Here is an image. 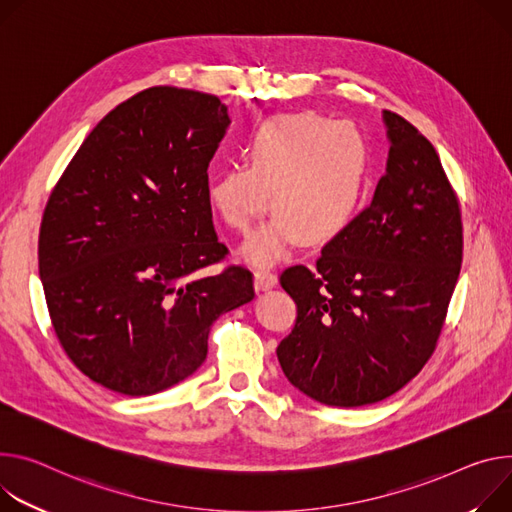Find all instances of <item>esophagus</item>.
I'll list each match as a JSON object with an SVG mask.
<instances>
[{
  "label": "esophagus",
  "instance_id": "obj_1",
  "mask_svg": "<svg viewBox=\"0 0 512 512\" xmlns=\"http://www.w3.org/2000/svg\"><path fill=\"white\" fill-rule=\"evenodd\" d=\"M277 284V277L269 267H257L255 271V288L257 290H269Z\"/></svg>",
  "mask_w": 512,
  "mask_h": 512
}]
</instances>
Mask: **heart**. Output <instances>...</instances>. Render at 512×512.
Here are the masks:
<instances>
[{"label":"heart","instance_id":"heart-1","mask_svg":"<svg viewBox=\"0 0 512 512\" xmlns=\"http://www.w3.org/2000/svg\"><path fill=\"white\" fill-rule=\"evenodd\" d=\"M245 155L247 165L212 173L206 192L235 230H247L271 196L277 214L249 241L253 259H275L294 237L302 245L327 243L355 218L369 165L355 124L314 112L277 116L257 128Z\"/></svg>","mask_w":512,"mask_h":512}]
</instances>
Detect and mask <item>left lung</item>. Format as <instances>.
<instances>
[{
	"label": "left lung",
	"mask_w": 512,
	"mask_h": 512,
	"mask_svg": "<svg viewBox=\"0 0 512 512\" xmlns=\"http://www.w3.org/2000/svg\"><path fill=\"white\" fill-rule=\"evenodd\" d=\"M382 118L390 153L374 200L316 267L280 275L298 316L277 359L292 386L329 406L380 402L423 369L463 257L459 202L435 147L402 116Z\"/></svg>",
	"instance_id": "obj_1"
}]
</instances>
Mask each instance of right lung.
Returning <instances> with one entry per match:
<instances>
[{
  "label": "right lung",
  "instance_id": "1",
  "mask_svg": "<svg viewBox=\"0 0 512 512\" xmlns=\"http://www.w3.org/2000/svg\"><path fill=\"white\" fill-rule=\"evenodd\" d=\"M230 124L210 94L149 87L87 134L44 208L38 271L57 339L79 371L126 396L192 376L212 322L253 300L224 259L208 165Z\"/></svg>",
  "mask_w": 512,
  "mask_h": 512
}]
</instances>
